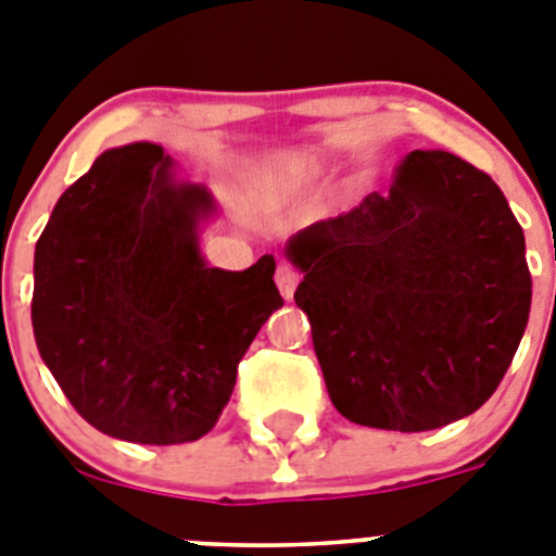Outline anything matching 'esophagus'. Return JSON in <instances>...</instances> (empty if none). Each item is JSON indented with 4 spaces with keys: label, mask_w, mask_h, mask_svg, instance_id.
<instances>
[{
    "label": "esophagus",
    "mask_w": 556,
    "mask_h": 556,
    "mask_svg": "<svg viewBox=\"0 0 556 556\" xmlns=\"http://www.w3.org/2000/svg\"><path fill=\"white\" fill-rule=\"evenodd\" d=\"M277 288L279 293H282L285 299H293V290H296V282H299V271L293 266H288V263H279L277 266Z\"/></svg>",
    "instance_id": "obj_1"
}]
</instances>
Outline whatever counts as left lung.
Segmentation results:
<instances>
[{
  "instance_id": "obj_1",
  "label": "left lung",
  "mask_w": 556,
  "mask_h": 556,
  "mask_svg": "<svg viewBox=\"0 0 556 556\" xmlns=\"http://www.w3.org/2000/svg\"><path fill=\"white\" fill-rule=\"evenodd\" d=\"M324 382L359 427L427 432L477 413L532 304L523 229L502 188L448 152H409L390 193L288 243Z\"/></svg>"
}]
</instances>
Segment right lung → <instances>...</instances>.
I'll return each mask as SVG.
<instances>
[{"label":"right lung","instance_id":"add662e5","mask_svg":"<svg viewBox=\"0 0 556 556\" xmlns=\"http://www.w3.org/2000/svg\"><path fill=\"white\" fill-rule=\"evenodd\" d=\"M154 143L110 149L58 199L35 243L33 332L85 421L149 446L216 427L238 363L282 307L271 254L210 268L199 185H174Z\"/></svg>","mask_w":556,"mask_h":556}]
</instances>
